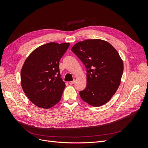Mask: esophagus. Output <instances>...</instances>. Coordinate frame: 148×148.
Segmentation results:
<instances>
[{
	"label": "esophagus",
	"instance_id": "obj_1",
	"mask_svg": "<svg viewBox=\"0 0 148 148\" xmlns=\"http://www.w3.org/2000/svg\"><path fill=\"white\" fill-rule=\"evenodd\" d=\"M74 83H75V80H73V81L70 82H69V84H70V85H72V84H74Z\"/></svg>",
	"mask_w": 148,
	"mask_h": 148
}]
</instances>
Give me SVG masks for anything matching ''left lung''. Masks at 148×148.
Masks as SVG:
<instances>
[{
	"instance_id": "obj_1",
	"label": "left lung",
	"mask_w": 148,
	"mask_h": 148,
	"mask_svg": "<svg viewBox=\"0 0 148 148\" xmlns=\"http://www.w3.org/2000/svg\"><path fill=\"white\" fill-rule=\"evenodd\" d=\"M86 68V87L79 91L83 101L95 107L105 104L117 91L123 63L117 50L101 39H87L71 48Z\"/></svg>"
}]
</instances>
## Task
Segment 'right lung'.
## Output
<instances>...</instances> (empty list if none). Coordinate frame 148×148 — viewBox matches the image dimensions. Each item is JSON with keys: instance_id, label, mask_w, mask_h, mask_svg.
Returning a JSON list of instances; mask_svg holds the SVG:
<instances>
[{"instance_id": "right-lung-1", "label": "right lung", "mask_w": 148, "mask_h": 148, "mask_svg": "<svg viewBox=\"0 0 148 148\" xmlns=\"http://www.w3.org/2000/svg\"><path fill=\"white\" fill-rule=\"evenodd\" d=\"M70 43L49 42L30 53L21 71V84L26 96L36 106L49 109L61 99L65 87L60 78L59 62Z\"/></svg>"}]
</instances>
